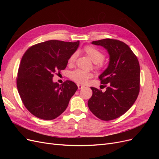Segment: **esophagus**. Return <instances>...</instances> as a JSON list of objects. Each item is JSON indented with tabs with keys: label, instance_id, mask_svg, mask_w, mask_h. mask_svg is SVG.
<instances>
[{
	"label": "esophagus",
	"instance_id": "esophagus-1",
	"mask_svg": "<svg viewBox=\"0 0 159 159\" xmlns=\"http://www.w3.org/2000/svg\"><path fill=\"white\" fill-rule=\"evenodd\" d=\"M77 85H78V89H82V88H84V86L81 85H80V84H78Z\"/></svg>",
	"mask_w": 159,
	"mask_h": 159
}]
</instances>
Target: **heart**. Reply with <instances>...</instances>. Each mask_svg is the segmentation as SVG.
<instances>
[{"mask_svg":"<svg viewBox=\"0 0 159 159\" xmlns=\"http://www.w3.org/2000/svg\"><path fill=\"white\" fill-rule=\"evenodd\" d=\"M83 51L91 60L95 62V68H97L98 70H102L105 68V64L103 60L105 54L103 51L91 45L85 46L84 48ZM76 53H74V54H72L70 56L68 59V64L70 65L74 63L76 59ZM93 76V74L91 72L85 71L81 70H74L70 74V79L75 81V82L80 84H85L89 79L92 78Z\"/></svg>","mask_w":159,"mask_h":159,"instance_id":"obj_1","label":"heart"}]
</instances>
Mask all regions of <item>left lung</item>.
I'll use <instances>...</instances> for the list:
<instances>
[{"mask_svg": "<svg viewBox=\"0 0 159 159\" xmlns=\"http://www.w3.org/2000/svg\"><path fill=\"white\" fill-rule=\"evenodd\" d=\"M102 46L109 54L108 68L99 78L103 92L91 87L93 94L88 107L98 118L110 121L121 116L131 107L140 91V66L137 56L125 43L106 38L92 42Z\"/></svg>", "mask_w": 159, "mask_h": 159, "instance_id": "left-lung-1", "label": "left lung"}]
</instances>
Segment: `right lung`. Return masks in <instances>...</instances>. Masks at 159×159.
<instances>
[{
  "label": "right lung",
  "instance_id": "obj_1",
  "mask_svg": "<svg viewBox=\"0 0 159 159\" xmlns=\"http://www.w3.org/2000/svg\"><path fill=\"white\" fill-rule=\"evenodd\" d=\"M75 42L48 40L29 48L24 54L16 78L18 93L25 107L35 117L52 120L63 113L78 89L73 81L54 83V74L65 70Z\"/></svg>",
  "mask_w": 159,
  "mask_h": 159
}]
</instances>
